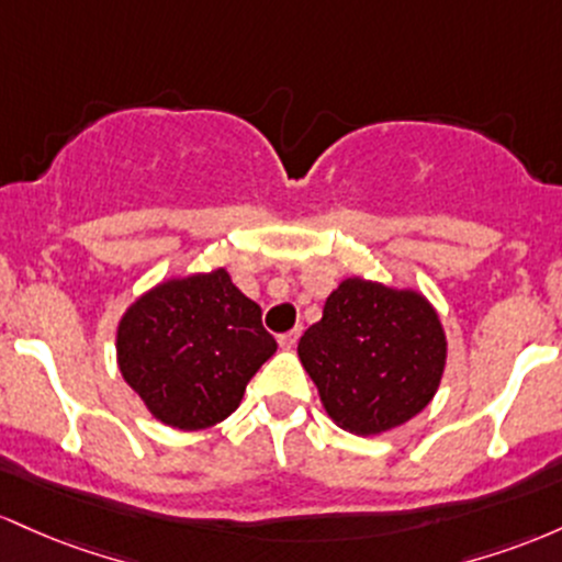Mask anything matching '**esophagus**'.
<instances>
[{"instance_id":"obj_1","label":"esophagus","mask_w":562,"mask_h":562,"mask_svg":"<svg viewBox=\"0 0 562 562\" xmlns=\"http://www.w3.org/2000/svg\"><path fill=\"white\" fill-rule=\"evenodd\" d=\"M300 334H302V329H300V326H297V329H292V331L281 334V337H279V345H281V348H283V350H294V345H297Z\"/></svg>"}]
</instances>
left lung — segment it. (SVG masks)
Instances as JSON below:
<instances>
[{
    "mask_svg": "<svg viewBox=\"0 0 562 562\" xmlns=\"http://www.w3.org/2000/svg\"><path fill=\"white\" fill-rule=\"evenodd\" d=\"M300 361L345 430L376 435L417 417L446 366L438 313L417 292L348 279L302 334Z\"/></svg>",
    "mask_w": 562,
    "mask_h": 562,
    "instance_id": "left-lung-1",
    "label": "left lung"
}]
</instances>
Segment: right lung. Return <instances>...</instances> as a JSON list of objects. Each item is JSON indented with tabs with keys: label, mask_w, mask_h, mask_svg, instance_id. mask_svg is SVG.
Instances as JSON below:
<instances>
[{
	"label": "right lung",
	"mask_w": 562,
	"mask_h": 562,
	"mask_svg": "<svg viewBox=\"0 0 562 562\" xmlns=\"http://www.w3.org/2000/svg\"><path fill=\"white\" fill-rule=\"evenodd\" d=\"M119 369L148 412L178 430L231 417L276 352L262 311L223 268L159 283L124 313Z\"/></svg>",
	"instance_id": "obj_1"
}]
</instances>
